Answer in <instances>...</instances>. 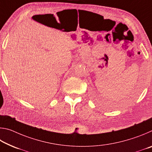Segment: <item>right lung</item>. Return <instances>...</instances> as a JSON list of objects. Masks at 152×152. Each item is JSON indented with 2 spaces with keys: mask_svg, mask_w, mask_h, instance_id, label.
Here are the masks:
<instances>
[{
  "mask_svg": "<svg viewBox=\"0 0 152 152\" xmlns=\"http://www.w3.org/2000/svg\"><path fill=\"white\" fill-rule=\"evenodd\" d=\"M33 17H35V16H33Z\"/></svg>",
  "mask_w": 152,
  "mask_h": 152,
  "instance_id": "add662e5",
  "label": "right lung"
}]
</instances>
